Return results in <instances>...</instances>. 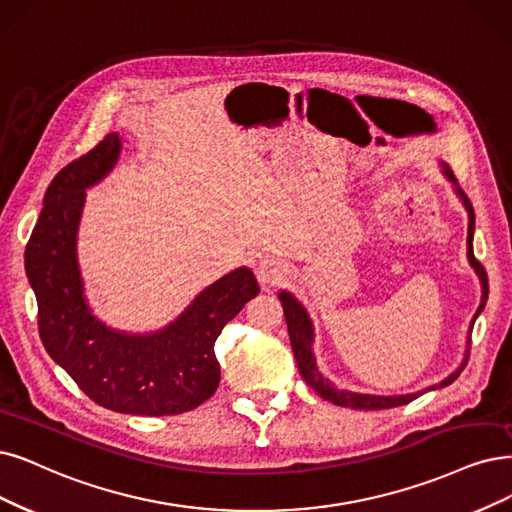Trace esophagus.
I'll return each instance as SVG.
<instances>
[{
  "label": "esophagus",
  "instance_id": "esophagus-1",
  "mask_svg": "<svg viewBox=\"0 0 512 512\" xmlns=\"http://www.w3.org/2000/svg\"><path fill=\"white\" fill-rule=\"evenodd\" d=\"M257 278L263 287H276L287 276V263L276 257H261L257 261Z\"/></svg>",
  "mask_w": 512,
  "mask_h": 512
}]
</instances>
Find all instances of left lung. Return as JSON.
Segmentation results:
<instances>
[{
    "label": "left lung",
    "instance_id": "1",
    "mask_svg": "<svg viewBox=\"0 0 512 512\" xmlns=\"http://www.w3.org/2000/svg\"><path fill=\"white\" fill-rule=\"evenodd\" d=\"M445 168V175L447 179L456 185V194L460 196L462 204L466 206L468 211V261L470 266L475 268L479 280H481V287H483V295H481V306L475 314V318H472L470 323V333H472V325H475L477 316L483 312L485 304H487V295H489V280H487V272L485 268L479 263V259L475 257V251H472V234H475V211H472V204L468 200V196L462 192V189L458 187V181L456 177H453V173L449 170L447 164H443ZM278 299L282 301V310H285V318H287V327H289V337H291V346H293V352H295V361H297V367H299V373L301 377H304L306 384L310 388H314L316 394L323 396L325 401L333 403V405H342V407H350V409H390V407H399V405H407L411 403L413 399H418L420 394H424L426 390L422 392H413V394H401V396H375V394H361V392H350V390H339L335 388L329 380H325L323 373H320L316 369V358L312 354V342H314V329H312V320L306 312V308L299 304V301L287 293L282 291L278 293ZM470 333H468V344H466V356L462 365L453 371L449 377H445V380L437 386H430L428 390H437V388H443V386H449L451 382L458 380V375L462 373V369L466 367L468 363V350H470Z\"/></svg>",
    "mask_w": 512,
    "mask_h": 512
}]
</instances>
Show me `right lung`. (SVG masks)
Masks as SVG:
<instances>
[{
  "label": "right lung",
  "instance_id": "add662e5",
  "mask_svg": "<svg viewBox=\"0 0 512 512\" xmlns=\"http://www.w3.org/2000/svg\"><path fill=\"white\" fill-rule=\"evenodd\" d=\"M120 156L111 132L52 179L25 249V270L37 299L42 344L97 405L132 415H177L215 394L221 367L215 342L221 329L259 293L249 268L206 287L158 333L130 335L94 318L75 255L86 187L99 183Z\"/></svg>",
  "mask_w": 512,
  "mask_h": 512
}]
</instances>
